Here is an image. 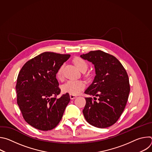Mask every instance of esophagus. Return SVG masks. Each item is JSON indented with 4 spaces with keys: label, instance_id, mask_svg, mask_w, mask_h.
I'll return each instance as SVG.
<instances>
[{
    "label": "esophagus",
    "instance_id": "1",
    "mask_svg": "<svg viewBox=\"0 0 152 152\" xmlns=\"http://www.w3.org/2000/svg\"><path fill=\"white\" fill-rule=\"evenodd\" d=\"M70 99H71L72 100H73V99H75V98H76V96H75V95H72V94H70Z\"/></svg>",
    "mask_w": 152,
    "mask_h": 152
}]
</instances>
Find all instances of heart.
Masks as SVG:
<instances>
[{"instance_id":"1","label":"heart","mask_w":152,"mask_h":152,"mask_svg":"<svg viewBox=\"0 0 152 152\" xmlns=\"http://www.w3.org/2000/svg\"><path fill=\"white\" fill-rule=\"evenodd\" d=\"M73 62L77 68L80 71L86 70L88 69V63L85 59L80 58L76 57L73 59ZM56 76L59 79L62 78V66L58 70ZM85 86V83L80 80H70L65 83L61 87L62 91L64 93H69L72 95H77L82 91Z\"/></svg>"}]
</instances>
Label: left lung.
Wrapping results in <instances>:
<instances>
[{"label":"left lung","instance_id":"1","mask_svg":"<svg viewBox=\"0 0 152 152\" xmlns=\"http://www.w3.org/2000/svg\"><path fill=\"white\" fill-rule=\"evenodd\" d=\"M80 56L92 62L96 71L93 83L85 91L94 97L85 98L84 117L96 127H110L120 117L127 102L130 85L127 72L115 56L103 51H91Z\"/></svg>","mask_w":152,"mask_h":152}]
</instances>
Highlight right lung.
<instances>
[{
    "label": "right lung",
    "mask_w": 152,
    "mask_h": 152,
    "mask_svg": "<svg viewBox=\"0 0 152 152\" xmlns=\"http://www.w3.org/2000/svg\"><path fill=\"white\" fill-rule=\"evenodd\" d=\"M70 55L42 53L26 62L20 70L15 89L17 102L25 120L32 127L47 131L60 122L70 98L60 94L56 73Z\"/></svg>",
    "instance_id": "obj_1"
}]
</instances>
